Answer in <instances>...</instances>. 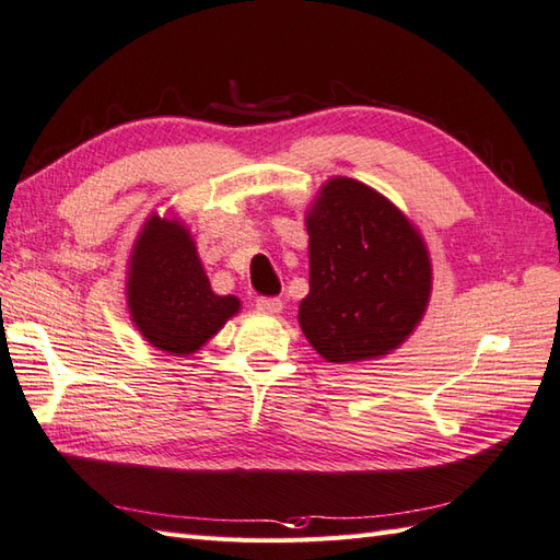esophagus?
Listing matches in <instances>:
<instances>
[{"label":"esophagus","mask_w":560,"mask_h":560,"mask_svg":"<svg viewBox=\"0 0 560 560\" xmlns=\"http://www.w3.org/2000/svg\"><path fill=\"white\" fill-rule=\"evenodd\" d=\"M255 307L259 312H267V315H277V312L281 310V301H279V298H271V295H259L255 301Z\"/></svg>","instance_id":"1"}]
</instances>
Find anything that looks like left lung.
I'll return each mask as SVG.
<instances>
[{
    "instance_id": "1",
    "label": "left lung",
    "mask_w": 560,
    "mask_h": 560,
    "mask_svg": "<svg viewBox=\"0 0 560 560\" xmlns=\"http://www.w3.org/2000/svg\"><path fill=\"white\" fill-rule=\"evenodd\" d=\"M310 293L298 322L329 362L386 355L418 327L432 289L422 238L353 178H331L307 214Z\"/></svg>"
}]
</instances>
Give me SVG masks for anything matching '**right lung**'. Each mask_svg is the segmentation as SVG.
I'll return each mask as SVG.
<instances>
[{"instance_id": "obj_1", "label": "right lung", "mask_w": 560, "mask_h": 560, "mask_svg": "<svg viewBox=\"0 0 560 560\" xmlns=\"http://www.w3.org/2000/svg\"><path fill=\"white\" fill-rule=\"evenodd\" d=\"M128 307L154 348L190 355L236 315L241 303L212 291L184 226L152 217L133 250Z\"/></svg>"}]
</instances>
